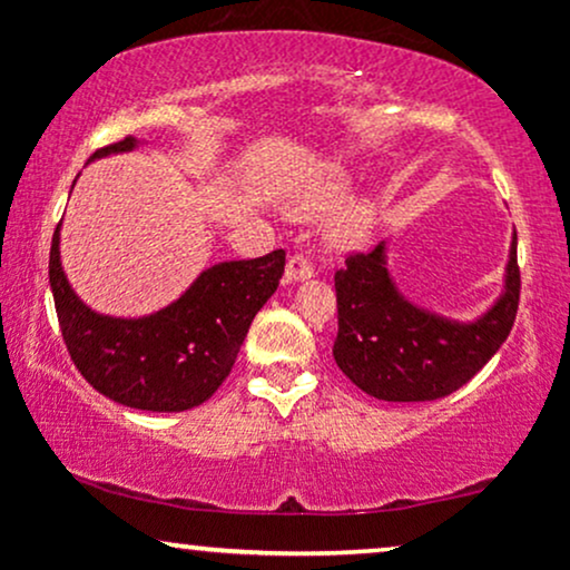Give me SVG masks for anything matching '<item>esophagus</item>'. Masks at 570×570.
Returning a JSON list of instances; mask_svg holds the SVG:
<instances>
[{
  "instance_id": "34e87169",
  "label": "esophagus",
  "mask_w": 570,
  "mask_h": 570,
  "mask_svg": "<svg viewBox=\"0 0 570 570\" xmlns=\"http://www.w3.org/2000/svg\"><path fill=\"white\" fill-rule=\"evenodd\" d=\"M313 271H316V265H313V259L307 257V252H294L289 257V263H286V281H305L313 276Z\"/></svg>"
}]
</instances>
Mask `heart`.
Here are the masks:
<instances>
[{
	"label": "heart",
	"mask_w": 570,
	"mask_h": 570,
	"mask_svg": "<svg viewBox=\"0 0 570 570\" xmlns=\"http://www.w3.org/2000/svg\"><path fill=\"white\" fill-rule=\"evenodd\" d=\"M345 181L337 174L316 179L313 185H307L299 195L297 208L303 214H318L335 203L343 195ZM370 230V208L367 206H351L343 214H337L330 225V238L340 246H353L364 238Z\"/></svg>",
	"instance_id": "heart-1"
}]
</instances>
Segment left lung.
I'll list each match as a JSON object with an SVG mask.
<instances>
[{"mask_svg":"<svg viewBox=\"0 0 570 570\" xmlns=\"http://www.w3.org/2000/svg\"><path fill=\"white\" fill-rule=\"evenodd\" d=\"M337 367L364 394L385 402H431L461 389L490 362L514 326L520 305L517 233L507 289L474 324H455L410 305L385 271L383 244L351 252L335 273Z\"/></svg>","mask_w":570,"mask_h":570,"instance_id":"left-lung-1","label":"left lung"}]
</instances>
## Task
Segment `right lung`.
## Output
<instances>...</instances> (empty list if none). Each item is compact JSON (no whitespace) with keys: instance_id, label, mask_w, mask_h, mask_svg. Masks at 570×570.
Listing matches in <instances>:
<instances>
[{"instance_id":"obj_1","label":"right lung","mask_w":570,"mask_h":570,"mask_svg":"<svg viewBox=\"0 0 570 570\" xmlns=\"http://www.w3.org/2000/svg\"><path fill=\"white\" fill-rule=\"evenodd\" d=\"M126 139L96 149L94 158L126 153ZM286 252L222 263L200 273L166 311L147 318H109L85 307L58 259V227L50 244V289L67 351L98 394L149 412L198 407L230 375L248 326L284 276Z\"/></svg>"}]
</instances>
